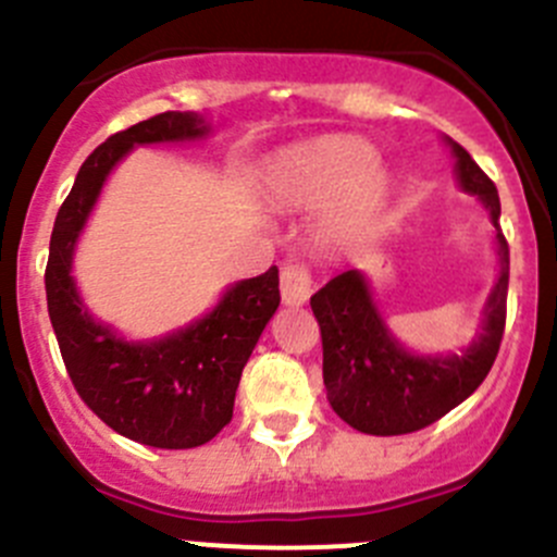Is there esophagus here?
<instances>
[{
	"mask_svg": "<svg viewBox=\"0 0 557 557\" xmlns=\"http://www.w3.org/2000/svg\"><path fill=\"white\" fill-rule=\"evenodd\" d=\"M313 290V274L302 261H288L280 272V294L285 305H305Z\"/></svg>",
	"mask_w": 557,
	"mask_h": 557,
	"instance_id": "34e87169",
	"label": "esophagus"
}]
</instances>
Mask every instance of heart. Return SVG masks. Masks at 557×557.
Segmentation results:
<instances>
[{"instance_id": "heart-1", "label": "heart", "mask_w": 557, "mask_h": 557, "mask_svg": "<svg viewBox=\"0 0 557 557\" xmlns=\"http://www.w3.org/2000/svg\"><path fill=\"white\" fill-rule=\"evenodd\" d=\"M376 150L357 137H324L285 150L272 164V189L294 206H321L341 195L337 220L368 227L387 206L389 184L376 168Z\"/></svg>"}]
</instances>
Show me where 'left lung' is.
<instances>
[{
  "label": "left lung",
  "mask_w": 557,
  "mask_h": 557,
  "mask_svg": "<svg viewBox=\"0 0 557 557\" xmlns=\"http://www.w3.org/2000/svg\"><path fill=\"white\" fill-rule=\"evenodd\" d=\"M448 145L456 156L461 189L483 202L497 227L500 277L483 308L481 335L461 355H409L389 335L357 269L337 274L310 296L324 346L326 398L337 418L362 434H412L436 423L475 393L500 351L508 296V242L500 231V197L472 156L454 139Z\"/></svg>",
  "instance_id": "obj_1"
}]
</instances>
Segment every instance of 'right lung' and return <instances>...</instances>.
Returning <instances> with one entry per match:
<instances>
[{"label":"right lung","mask_w":557,"mask_h":557,"mask_svg":"<svg viewBox=\"0 0 557 557\" xmlns=\"http://www.w3.org/2000/svg\"><path fill=\"white\" fill-rule=\"evenodd\" d=\"M206 134V121L191 112H161L112 134L85 159L51 231L46 302L67 376L109 429L150 448H197L231 423L238 379L280 305L277 267L231 285L220 305L186 330L128 343L87 313L71 263L103 181L134 145Z\"/></svg>","instance_id":"right-lung-1"}]
</instances>
